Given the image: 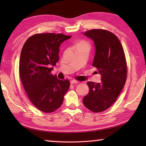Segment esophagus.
Listing matches in <instances>:
<instances>
[{"label": "esophagus", "instance_id": "esophagus-1", "mask_svg": "<svg viewBox=\"0 0 146 146\" xmlns=\"http://www.w3.org/2000/svg\"><path fill=\"white\" fill-rule=\"evenodd\" d=\"M70 83H71V84H78V83H79V82L77 80H71L70 81Z\"/></svg>", "mask_w": 146, "mask_h": 146}]
</instances>
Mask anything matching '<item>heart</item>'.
<instances>
[{
	"mask_svg": "<svg viewBox=\"0 0 146 146\" xmlns=\"http://www.w3.org/2000/svg\"><path fill=\"white\" fill-rule=\"evenodd\" d=\"M85 45H88V44H86L85 42H78L77 44H76V48H77V47L82 46H85Z\"/></svg>",
	"mask_w": 146,
	"mask_h": 146,
	"instance_id": "obj_1",
	"label": "heart"
}]
</instances>
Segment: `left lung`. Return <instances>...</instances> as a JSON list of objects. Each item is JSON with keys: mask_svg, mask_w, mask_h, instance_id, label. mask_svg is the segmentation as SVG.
<instances>
[{"mask_svg": "<svg viewBox=\"0 0 146 146\" xmlns=\"http://www.w3.org/2000/svg\"><path fill=\"white\" fill-rule=\"evenodd\" d=\"M83 34L94 42L93 66L101 75V82H88L90 91L83 98V104L93 112L104 111L117 100L126 81L124 51L119 39L111 32L92 29Z\"/></svg>", "mask_w": 146, "mask_h": 146, "instance_id": "1", "label": "left lung"}]
</instances>
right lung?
I'll use <instances>...</instances> for the list:
<instances>
[{"mask_svg":"<svg viewBox=\"0 0 146 146\" xmlns=\"http://www.w3.org/2000/svg\"><path fill=\"white\" fill-rule=\"evenodd\" d=\"M71 36L58 33H39L24 43L19 60L21 82L32 104L44 113L60 107L70 88L68 80H59L51 74L59 60V47Z\"/></svg>","mask_w":146,"mask_h":146,"instance_id":"obj_1","label":"right lung"}]
</instances>
